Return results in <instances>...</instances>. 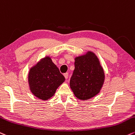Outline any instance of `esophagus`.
Listing matches in <instances>:
<instances>
[{
  "label": "esophagus",
  "instance_id": "esophagus-1",
  "mask_svg": "<svg viewBox=\"0 0 135 135\" xmlns=\"http://www.w3.org/2000/svg\"><path fill=\"white\" fill-rule=\"evenodd\" d=\"M63 75H64V77H65V78L66 79H67L68 76H69V74H68V73H65V74H63Z\"/></svg>",
  "mask_w": 135,
  "mask_h": 135
}]
</instances>
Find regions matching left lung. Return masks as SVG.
<instances>
[{"mask_svg":"<svg viewBox=\"0 0 135 135\" xmlns=\"http://www.w3.org/2000/svg\"><path fill=\"white\" fill-rule=\"evenodd\" d=\"M75 69L70 86L76 97L88 100L98 94L105 79L103 68L94 53L88 51L75 58Z\"/></svg>","mask_w":135,"mask_h":135,"instance_id":"1","label":"left lung"}]
</instances>
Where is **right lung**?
<instances>
[{"instance_id": "obj_1", "label": "right lung", "mask_w": 135, "mask_h": 135, "mask_svg": "<svg viewBox=\"0 0 135 135\" xmlns=\"http://www.w3.org/2000/svg\"><path fill=\"white\" fill-rule=\"evenodd\" d=\"M65 80L64 76L60 72L58 68L49 56L41 58L32 66L28 74L31 92L43 100L53 97L56 89Z\"/></svg>"}]
</instances>
